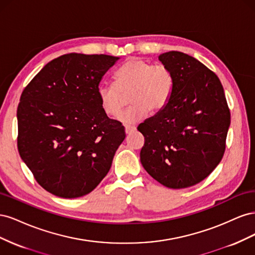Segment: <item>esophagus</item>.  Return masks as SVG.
Wrapping results in <instances>:
<instances>
[{
  "label": "esophagus",
  "instance_id": "1",
  "mask_svg": "<svg viewBox=\"0 0 255 255\" xmlns=\"http://www.w3.org/2000/svg\"><path fill=\"white\" fill-rule=\"evenodd\" d=\"M125 129H126V133L127 134H130L132 132H134V130L136 129V128L132 127V126H125Z\"/></svg>",
  "mask_w": 255,
  "mask_h": 255
}]
</instances>
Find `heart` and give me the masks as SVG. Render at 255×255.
<instances>
[{
    "instance_id": "heart-1",
    "label": "heart",
    "mask_w": 255,
    "mask_h": 255,
    "mask_svg": "<svg viewBox=\"0 0 255 255\" xmlns=\"http://www.w3.org/2000/svg\"><path fill=\"white\" fill-rule=\"evenodd\" d=\"M116 84L101 83L98 98L103 113L116 117L125 105V97L129 93L132 104L119 119L125 123H135L143 119L149 111H160L170 99L173 76L169 69L160 64L153 65L143 58L127 60L115 73Z\"/></svg>"
}]
</instances>
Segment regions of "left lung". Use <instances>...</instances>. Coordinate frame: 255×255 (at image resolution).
Returning <instances> with one entry per match:
<instances>
[{
    "mask_svg": "<svg viewBox=\"0 0 255 255\" xmlns=\"http://www.w3.org/2000/svg\"><path fill=\"white\" fill-rule=\"evenodd\" d=\"M158 59L172 73L173 88L163 109L137 128L144 136L140 161L164 186L186 188L220 163L230 111L218 76L198 59L177 51Z\"/></svg>",
    "mask_w": 255,
    "mask_h": 255,
    "instance_id": "obj_1",
    "label": "left lung"
}]
</instances>
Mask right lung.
Instances as JSON below:
<instances>
[{"label":"right lung","mask_w":255,"mask_h":255,"mask_svg":"<svg viewBox=\"0 0 255 255\" xmlns=\"http://www.w3.org/2000/svg\"><path fill=\"white\" fill-rule=\"evenodd\" d=\"M119 57L65 54L23 90L18 150L38 184L60 198L89 194L110 171L125 128L103 113L98 86Z\"/></svg>","instance_id":"1"}]
</instances>
